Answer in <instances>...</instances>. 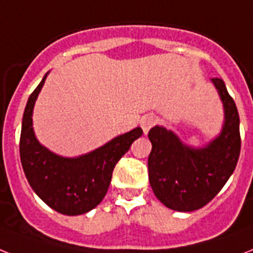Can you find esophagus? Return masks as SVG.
I'll use <instances>...</instances> for the list:
<instances>
[{
	"label": "esophagus",
	"instance_id": "34e87169",
	"mask_svg": "<svg viewBox=\"0 0 253 253\" xmlns=\"http://www.w3.org/2000/svg\"><path fill=\"white\" fill-rule=\"evenodd\" d=\"M156 117L152 116V114H148V116L143 117L140 121V126L141 128H143V132L144 133H148V131L151 130V127L153 126L156 123Z\"/></svg>",
	"mask_w": 253,
	"mask_h": 253
}]
</instances>
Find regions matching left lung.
I'll list each match as a JSON object with an SVG mask.
<instances>
[{"label":"left lung","mask_w":253,"mask_h":253,"mask_svg":"<svg viewBox=\"0 0 253 253\" xmlns=\"http://www.w3.org/2000/svg\"><path fill=\"white\" fill-rule=\"evenodd\" d=\"M223 105L221 132L204 147L188 145L162 126L152 127L148 137L149 183L156 198L169 209L192 212L218 194L235 170L240 153L239 114L222 79L211 80Z\"/></svg>","instance_id":"left-lung-1"}]
</instances>
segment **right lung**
Returning <instances> with one entry per match:
<instances>
[{"label": "right lung", "instance_id": "add662e5", "mask_svg": "<svg viewBox=\"0 0 253 253\" xmlns=\"http://www.w3.org/2000/svg\"><path fill=\"white\" fill-rule=\"evenodd\" d=\"M46 73L31 93L22 121L20 161L32 190L45 204L66 215H79L96 208L108 192L116 164L143 135L136 127L106 144L78 157H63L44 147L35 135L32 114Z\"/></svg>", "mask_w": 253, "mask_h": 253}]
</instances>
